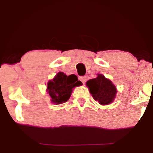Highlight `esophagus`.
Instances as JSON below:
<instances>
[{
  "instance_id": "esophagus-1",
  "label": "esophagus",
  "mask_w": 153,
  "mask_h": 153,
  "mask_svg": "<svg viewBox=\"0 0 153 153\" xmlns=\"http://www.w3.org/2000/svg\"><path fill=\"white\" fill-rule=\"evenodd\" d=\"M79 80H80L83 83H85V81H86V80H87V78H86V76H80L79 77Z\"/></svg>"
}]
</instances>
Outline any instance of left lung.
Here are the masks:
<instances>
[{"mask_svg":"<svg viewBox=\"0 0 153 153\" xmlns=\"http://www.w3.org/2000/svg\"><path fill=\"white\" fill-rule=\"evenodd\" d=\"M86 85L94 99L100 104H109L116 97V86L103 75L99 74L97 78L90 79L86 82Z\"/></svg>","mask_w":153,"mask_h":153,"instance_id":"1","label":"left lung"}]
</instances>
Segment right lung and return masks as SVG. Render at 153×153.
Here are the masks:
<instances>
[{"mask_svg":"<svg viewBox=\"0 0 153 153\" xmlns=\"http://www.w3.org/2000/svg\"><path fill=\"white\" fill-rule=\"evenodd\" d=\"M81 85L76 75L67 76L63 72L58 73L47 85L48 93L51 97V102L56 104L65 102L70 97L73 88Z\"/></svg>","mask_w":153,"mask_h":153,"instance_id":"1","label":"right lung"}]
</instances>
